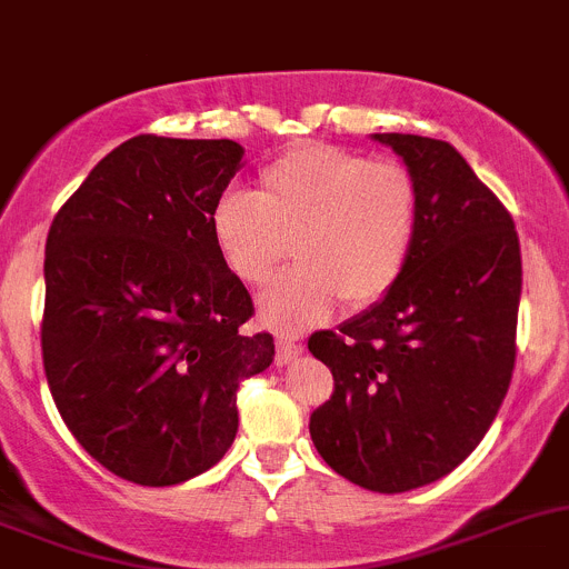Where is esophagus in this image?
<instances>
[{
	"instance_id": "obj_1",
	"label": "esophagus",
	"mask_w": 569,
	"mask_h": 569,
	"mask_svg": "<svg viewBox=\"0 0 569 569\" xmlns=\"http://www.w3.org/2000/svg\"><path fill=\"white\" fill-rule=\"evenodd\" d=\"M302 353V345L297 342V339H291V337H278V365H289V362H295L297 357H300Z\"/></svg>"
}]
</instances>
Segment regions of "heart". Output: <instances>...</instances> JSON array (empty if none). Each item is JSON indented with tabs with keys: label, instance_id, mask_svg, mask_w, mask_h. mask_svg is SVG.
I'll return each instance as SVG.
<instances>
[{
	"label": "heart",
	"instance_id": "heart-1",
	"mask_svg": "<svg viewBox=\"0 0 569 569\" xmlns=\"http://www.w3.org/2000/svg\"><path fill=\"white\" fill-rule=\"evenodd\" d=\"M416 173L326 142H306L258 177L254 193L227 190L212 207L219 258L241 283H267L289 254L300 267L260 295V317L280 331L326 320L339 300L362 311L405 278L421 232Z\"/></svg>",
	"mask_w": 569,
	"mask_h": 569
}]
</instances>
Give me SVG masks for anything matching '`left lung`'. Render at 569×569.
Segmentation results:
<instances>
[{"mask_svg":"<svg viewBox=\"0 0 569 569\" xmlns=\"http://www.w3.org/2000/svg\"><path fill=\"white\" fill-rule=\"evenodd\" d=\"M416 173L423 216L405 278L309 350L333 373L311 412L345 480L401 493L463 463L497 418L517 359L522 254L511 212L449 142L373 134Z\"/></svg>","mask_w":569,"mask_h":569,"instance_id":"8db88e82","label":"left lung"}]
</instances>
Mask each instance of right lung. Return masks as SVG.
<instances>
[{
	"instance_id": "right-lung-1",
	"label": "right lung",
	"mask_w": 569,
	"mask_h": 569,
	"mask_svg": "<svg viewBox=\"0 0 569 569\" xmlns=\"http://www.w3.org/2000/svg\"><path fill=\"white\" fill-rule=\"evenodd\" d=\"M241 157L232 140L131 137L47 236L52 401L78 443L137 486H177L219 463L238 432V385L274 359L272 333H241L252 297L210 232Z\"/></svg>"
}]
</instances>
